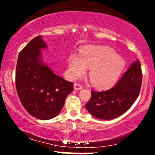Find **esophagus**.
Returning <instances> with one entry per match:
<instances>
[{
	"instance_id": "1",
	"label": "esophagus",
	"mask_w": 155,
	"mask_h": 155,
	"mask_svg": "<svg viewBox=\"0 0 155 155\" xmlns=\"http://www.w3.org/2000/svg\"><path fill=\"white\" fill-rule=\"evenodd\" d=\"M83 88V85H81V84L79 83H74V90L76 91H79V90H81V89Z\"/></svg>"
}]
</instances>
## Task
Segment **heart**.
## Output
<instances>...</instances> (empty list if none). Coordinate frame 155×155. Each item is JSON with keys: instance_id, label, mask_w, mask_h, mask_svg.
Wrapping results in <instances>:
<instances>
[{"instance_id": "heart-1", "label": "heart", "mask_w": 155, "mask_h": 155, "mask_svg": "<svg viewBox=\"0 0 155 155\" xmlns=\"http://www.w3.org/2000/svg\"><path fill=\"white\" fill-rule=\"evenodd\" d=\"M124 67V61L107 46H88L82 48L80 57L71 55L68 60L69 76L77 79L83 76L86 68L89 78L98 88H108L116 82Z\"/></svg>"}]
</instances>
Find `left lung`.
Wrapping results in <instances>:
<instances>
[{
  "label": "left lung",
  "mask_w": 155,
  "mask_h": 155,
  "mask_svg": "<svg viewBox=\"0 0 155 155\" xmlns=\"http://www.w3.org/2000/svg\"><path fill=\"white\" fill-rule=\"evenodd\" d=\"M141 64L139 59L123 74L112 88L104 91H91V97L85 104L93 116L110 120L120 116L130 109L140 95L142 86Z\"/></svg>",
  "instance_id": "obj_1"
}]
</instances>
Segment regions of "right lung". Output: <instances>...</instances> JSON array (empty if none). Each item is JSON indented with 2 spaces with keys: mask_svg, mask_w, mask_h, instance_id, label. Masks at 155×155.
<instances>
[{
  "mask_svg": "<svg viewBox=\"0 0 155 155\" xmlns=\"http://www.w3.org/2000/svg\"><path fill=\"white\" fill-rule=\"evenodd\" d=\"M46 47L40 36L34 37L19 52L15 69V87L21 104L29 114L41 120L55 117L73 90V82L40 62V48Z\"/></svg>",
  "mask_w": 155,
  "mask_h": 155,
  "instance_id": "add662e5",
  "label": "right lung"
}]
</instances>
